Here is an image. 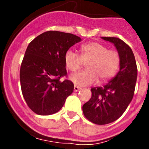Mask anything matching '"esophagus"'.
I'll return each instance as SVG.
<instances>
[{
    "label": "esophagus",
    "instance_id": "34e87169",
    "mask_svg": "<svg viewBox=\"0 0 149 149\" xmlns=\"http://www.w3.org/2000/svg\"><path fill=\"white\" fill-rule=\"evenodd\" d=\"M80 89H81V88L79 87V86H75V85H74V92H78Z\"/></svg>",
    "mask_w": 149,
    "mask_h": 149
}]
</instances>
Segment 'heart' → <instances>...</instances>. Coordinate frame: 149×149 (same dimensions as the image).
<instances>
[{"label": "heart", "instance_id": "obj_1", "mask_svg": "<svg viewBox=\"0 0 149 149\" xmlns=\"http://www.w3.org/2000/svg\"><path fill=\"white\" fill-rule=\"evenodd\" d=\"M86 61L87 69L70 77L72 82L77 86L90 85L98 80V77L101 81H107L113 77L119 68L120 56L116 51L108 50L106 46L96 42L83 45L81 56L72 50L67 51L64 55L65 66L71 72L80 69L83 62Z\"/></svg>", "mask_w": 149, "mask_h": 149}]
</instances>
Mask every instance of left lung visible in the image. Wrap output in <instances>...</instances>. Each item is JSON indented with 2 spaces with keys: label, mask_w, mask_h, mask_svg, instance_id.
<instances>
[{
  "label": "left lung",
  "mask_w": 149,
  "mask_h": 149,
  "mask_svg": "<svg viewBox=\"0 0 149 149\" xmlns=\"http://www.w3.org/2000/svg\"><path fill=\"white\" fill-rule=\"evenodd\" d=\"M113 44L120 56L119 71L103 87L92 88V97L83 106L86 119L96 125L117 120L124 113L134 97L137 67L131 48L116 37H101Z\"/></svg>",
  "instance_id": "1"
}]
</instances>
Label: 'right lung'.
Returning a JSON list of instances; mask_svg holds the SVG:
<instances>
[{
	"mask_svg": "<svg viewBox=\"0 0 149 149\" xmlns=\"http://www.w3.org/2000/svg\"><path fill=\"white\" fill-rule=\"evenodd\" d=\"M81 41L72 33L47 31L28 45L21 65L20 82L24 98L35 113H56L73 93V83L60 79L66 74L65 52Z\"/></svg>",
	"mask_w": 149,
	"mask_h": 149,
	"instance_id": "add662e5",
	"label": "right lung"
}]
</instances>
